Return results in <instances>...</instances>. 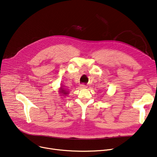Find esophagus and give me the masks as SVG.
<instances>
[{"mask_svg": "<svg viewBox=\"0 0 157 157\" xmlns=\"http://www.w3.org/2000/svg\"><path fill=\"white\" fill-rule=\"evenodd\" d=\"M81 88H83V89H85V88H87V86H86V85H82L81 86Z\"/></svg>", "mask_w": 157, "mask_h": 157, "instance_id": "34e87169", "label": "esophagus"}]
</instances>
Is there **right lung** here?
Listing matches in <instances>:
<instances>
[{
	"label": "right lung",
	"instance_id": "add662e5",
	"mask_svg": "<svg viewBox=\"0 0 157 157\" xmlns=\"http://www.w3.org/2000/svg\"><path fill=\"white\" fill-rule=\"evenodd\" d=\"M63 86H61L60 87V89H59V94L61 95V96L65 97V96H67V95L69 94V92L67 91V89L64 88H63Z\"/></svg>",
	"mask_w": 157,
	"mask_h": 157
}]
</instances>
